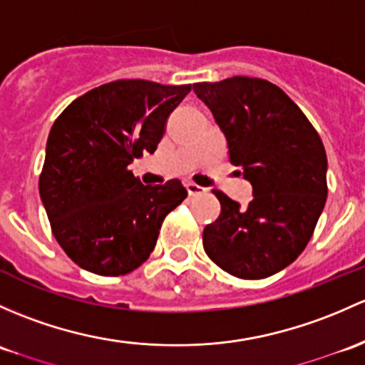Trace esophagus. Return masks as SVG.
Segmentation results:
<instances>
[{
  "mask_svg": "<svg viewBox=\"0 0 365 365\" xmlns=\"http://www.w3.org/2000/svg\"><path fill=\"white\" fill-rule=\"evenodd\" d=\"M187 190H189V195H192V197H195V195H202V194H206V189H205V187L197 185V183H194V182H189V183H187Z\"/></svg>",
  "mask_w": 365,
  "mask_h": 365,
  "instance_id": "obj_1",
  "label": "esophagus"
}]
</instances>
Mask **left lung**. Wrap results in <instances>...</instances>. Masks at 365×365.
<instances>
[{
    "label": "left lung",
    "mask_w": 365,
    "mask_h": 365,
    "mask_svg": "<svg viewBox=\"0 0 365 365\" xmlns=\"http://www.w3.org/2000/svg\"><path fill=\"white\" fill-rule=\"evenodd\" d=\"M224 133L229 159L253 187L248 208L220 190V215L202 231L206 255L243 279L285 269L312 240L327 201V155L317 129L274 83L250 76L195 83Z\"/></svg>",
    "instance_id": "obj_1"
}]
</instances>
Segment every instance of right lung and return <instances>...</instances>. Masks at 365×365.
<instances>
[{
    "instance_id": "1",
    "label": "right lung",
    "mask_w": 365,
    "mask_h": 365,
    "mask_svg": "<svg viewBox=\"0 0 365 365\" xmlns=\"http://www.w3.org/2000/svg\"><path fill=\"white\" fill-rule=\"evenodd\" d=\"M190 89L115 80L56 118L38 185L53 237L82 269L120 276L140 267L166 215L187 197L180 180L143 185L128 166L155 152L168 117Z\"/></svg>"
}]
</instances>
